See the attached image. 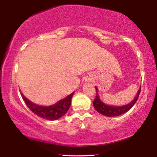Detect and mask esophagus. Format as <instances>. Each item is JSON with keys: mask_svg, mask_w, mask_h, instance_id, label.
<instances>
[{"mask_svg": "<svg viewBox=\"0 0 157 157\" xmlns=\"http://www.w3.org/2000/svg\"><path fill=\"white\" fill-rule=\"evenodd\" d=\"M88 81H91V79H88Z\"/></svg>", "mask_w": 157, "mask_h": 157, "instance_id": "34e87169", "label": "esophagus"}]
</instances>
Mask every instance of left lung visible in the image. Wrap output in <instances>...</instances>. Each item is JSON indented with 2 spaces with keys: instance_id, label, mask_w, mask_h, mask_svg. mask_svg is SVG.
Masks as SVG:
<instances>
[{
  "instance_id": "1",
  "label": "left lung",
  "mask_w": 157,
  "mask_h": 157,
  "mask_svg": "<svg viewBox=\"0 0 157 157\" xmlns=\"http://www.w3.org/2000/svg\"><path fill=\"white\" fill-rule=\"evenodd\" d=\"M95 88H96V95L95 99H94L93 102L94 107L99 113H101L103 115L106 116V117H117V116L121 115L124 113L127 112V111L129 110L133 106H134L135 103H136L137 99H138L139 94H140V91H141V87H140L138 93L136 94V97L134 98V100H133L130 104H126L125 106H113L106 105L100 100L99 96L98 95V91H97L98 89L97 87H95Z\"/></svg>"
}]
</instances>
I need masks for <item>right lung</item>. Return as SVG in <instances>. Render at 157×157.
Returning a JSON list of instances; mask_svg holds the SVG:
<instances>
[{"instance_id":"1","label":"right lung","mask_w":157,"mask_h":157,"mask_svg":"<svg viewBox=\"0 0 157 157\" xmlns=\"http://www.w3.org/2000/svg\"><path fill=\"white\" fill-rule=\"evenodd\" d=\"M74 93L66 96L63 99H61L57 102L56 104L49 106H40L39 105H36L25 97L23 94H21L23 101H24L26 106L29 107L33 113H35L38 117L43 118L44 119L48 120H56L59 118L65 115L69 109L71 104V98Z\"/></svg>"}]
</instances>
